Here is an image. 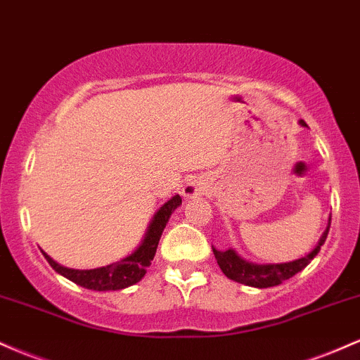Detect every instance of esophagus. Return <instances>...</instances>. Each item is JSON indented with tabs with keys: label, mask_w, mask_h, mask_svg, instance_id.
I'll return each instance as SVG.
<instances>
[{
	"label": "esophagus",
	"mask_w": 360,
	"mask_h": 360,
	"mask_svg": "<svg viewBox=\"0 0 360 360\" xmlns=\"http://www.w3.org/2000/svg\"><path fill=\"white\" fill-rule=\"evenodd\" d=\"M197 193V187H193V185H188L187 188H185V197H192Z\"/></svg>",
	"instance_id": "obj_1"
}]
</instances>
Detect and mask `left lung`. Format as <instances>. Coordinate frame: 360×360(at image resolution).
Here are the masks:
<instances>
[{"label":"left lung","instance_id":"obj_1","mask_svg":"<svg viewBox=\"0 0 360 360\" xmlns=\"http://www.w3.org/2000/svg\"><path fill=\"white\" fill-rule=\"evenodd\" d=\"M301 126L306 127L304 120H300ZM330 223H332V217L328 219V226L323 231L320 241L314 246L313 250L306 257L297 258V260L285 262V264H252V262H246L245 258H241L234 252L233 248L226 250V252H219V250L212 248L214 257H216L217 265L223 270V274L228 278H231L234 282H240V284L250 285V288H274V285L282 284L284 281H288L292 276H296L297 272H301L306 265L318 255L320 248L325 243L326 236H328Z\"/></svg>","mask_w":360,"mask_h":360}]
</instances>
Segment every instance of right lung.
I'll return each mask as SVG.
<instances>
[{"label":"right lung","instance_id":"add662e5","mask_svg":"<svg viewBox=\"0 0 360 360\" xmlns=\"http://www.w3.org/2000/svg\"><path fill=\"white\" fill-rule=\"evenodd\" d=\"M181 204L180 195H173L168 202L158 209L155 214L153 221L148 226L146 236H144L143 243H141L131 255H127L122 260L115 262V264L107 265V267L90 269V270H76L68 269L59 265L47 255L46 252L44 257L49 262V265L56 272L60 274L63 277L70 278L75 284L82 285L84 289L91 290H120L126 289L129 285H134L146 274V269L151 265V260L155 258L156 248H158L161 233H163L165 226H167L169 216Z\"/></svg>","mask_w":360,"mask_h":360}]
</instances>
